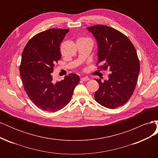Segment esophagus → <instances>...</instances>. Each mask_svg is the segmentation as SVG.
<instances>
[{"instance_id": "34e87169", "label": "esophagus", "mask_w": 158, "mask_h": 158, "mask_svg": "<svg viewBox=\"0 0 158 158\" xmlns=\"http://www.w3.org/2000/svg\"><path fill=\"white\" fill-rule=\"evenodd\" d=\"M89 80V78L88 77H82V78H81V80L84 81V82H85V81H88Z\"/></svg>"}]
</instances>
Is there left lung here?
I'll use <instances>...</instances> for the list:
<instances>
[{
	"label": "left lung",
	"instance_id": "obj_1",
	"mask_svg": "<svg viewBox=\"0 0 158 158\" xmlns=\"http://www.w3.org/2000/svg\"><path fill=\"white\" fill-rule=\"evenodd\" d=\"M87 30L98 42L99 68L111 72L102 82L95 79L99 87L95 99L102 106L114 109L125 105L132 96L140 72V62L135 47L128 38L114 28L96 25Z\"/></svg>",
	"mask_w": 158,
	"mask_h": 158
}]
</instances>
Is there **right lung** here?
<instances>
[{
    "label": "right lung",
    "mask_w": 158,
    "mask_h": 158,
    "mask_svg": "<svg viewBox=\"0 0 158 158\" xmlns=\"http://www.w3.org/2000/svg\"><path fill=\"white\" fill-rule=\"evenodd\" d=\"M68 29H49L33 36L22 52L20 73L28 97L43 111L56 112L64 108L80 82L72 73L55 82L51 73L60 59V44Z\"/></svg>",
    "instance_id": "right-lung-1"
}]
</instances>
